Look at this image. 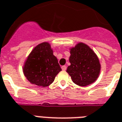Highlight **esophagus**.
I'll use <instances>...</instances> for the list:
<instances>
[{
  "instance_id": "obj_1",
  "label": "esophagus",
  "mask_w": 122,
  "mask_h": 122,
  "mask_svg": "<svg viewBox=\"0 0 122 122\" xmlns=\"http://www.w3.org/2000/svg\"><path fill=\"white\" fill-rule=\"evenodd\" d=\"M61 68H62V70H63V71H65V70H66V66H62Z\"/></svg>"
}]
</instances>
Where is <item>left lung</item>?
<instances>
[{
    "mask_svg": "<svg viewBox=\"0 0 122 122\" xmlns=\"http://www.w3.org/2000/svg\"><path fill=\"white\" fill-rule=\"evenodd\" d=\"M71 65L66 72L76 85L85 86L93 83L100 72L98 58L88 46L80 42L70 49Z\"/></svg>",
    "mask_w": 122,
    "mask_h": 122,
    "instance_id": "left-lung-1",
    "label": "left lung"
}]
</instances>
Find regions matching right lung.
Wrapping results in <instances>:
<instances>
[{
	"label": "right lung",
	"instance_id": "add662e5",
	"mask_svg": "<svg viewBox=\"0 0 122 122\" xmlns=\"http://www.w3.org/2000/svg\"><path fill=\"white\" fill-rule=\"evenodd\" d=\"M61 71L51 45L46 42L34 48L25 60L23 68L24 74L29 81L43 88L51 85Z\"/></svg>",
	"mask_w": 122,
	"mask_h": 122
}]
</instances>
